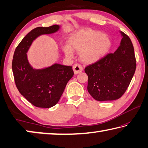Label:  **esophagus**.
Listing matches in <instances>:
<instances>
[{
    "mask_svg": "<svg viewBox=\"0 0 148 148\" xmlns=\"http://www.w3.org/2000/svg\"><path fill=\"white\" fill-rule=\"evenodd\" d=\"M73 70L75 74H77L83 71V68L81 65L79 64H75L73 66Z\"/></svg>",
    "mask_w": 148,
    "mask_h": 148,
    "instance_id": "1",
    "label": "esophagus"
}]
</instances>
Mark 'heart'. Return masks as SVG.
I'll use <instances>...</instances> for the list:
<instances>
[{"label":"heart","mask_w":148,"mask_h":148,"mask_svg":"<svg viewBox=\"0 0 148 148\" xmlns=\"http://www.w3.org/2000/svg\"><path fill=\"white\" fill-rule=\"evenodd\" d=\"M68 46L62 47L65 56L73 58L72 50L79 51L80 61L91 64L98 61L111 47L112 42L108 35L93 30H81L72 34L67 40Z\"/></svg>","instance_id":"1"}]
</instances>
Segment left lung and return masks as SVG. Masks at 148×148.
I'll use <instances>...</instances> for the list:
<instances>
[{
	"mask_svg": "<svg viewBox=\"0 0 148 148\" xmlns=\"http://www.w3.org/2000/svg\"><path fill=\"white\" fill-rule=\"evenodd\" d=\"M122 39L114 53H109L85 68L87 91L98 101H114L126 91L136 70L134 47L129 37L119 31Z\"/></svg>",
	"mask_w": 148,
	"mask_h": 148,
	"instance_id": "8db88e82",
	"label": "left lung"
}]
</instances>
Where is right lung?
Segmentation results:
<instances>
[{"mask_svg":"<svg viewBox=\"0 0 148 148\" xmlns=\"http://www.w3.org/2000/svg\"><path fill=\"white\" fill-rule=\"evenodd\" d=\"M59 25L32 29L24 37L14 51L12 61L15 83L21 95L34 106L49 108L59 102L67 83L74 75L72 66L54 63L36 69L29 63L27 52L35 39L55 33Z\"/></svg>","mask_w":148,"mask_h":148,"instance_id":"add662e5","label":"right lung"}]
</instances>
